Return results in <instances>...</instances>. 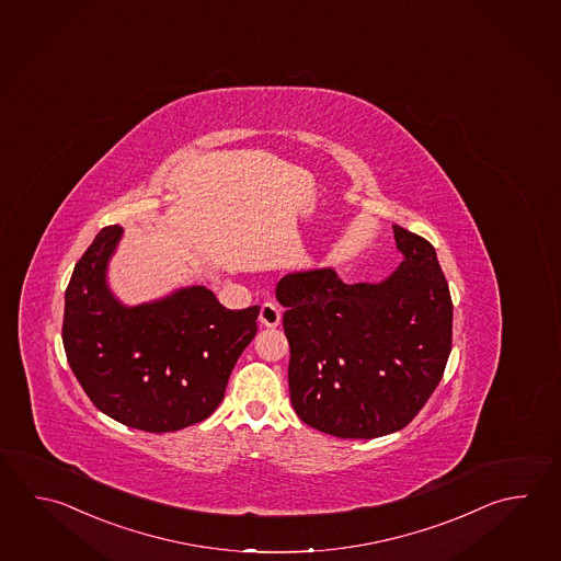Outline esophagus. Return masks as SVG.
Here are the masks:
<instances>
[{"label": "esophagus", "mask_w": 561, "mask_h": 561, "mask_svg": "<svg viewBox=\"0 0 561 561\" xmlns=\"http://www.w3.org/2000/svg\"><path fill=\"white\" fill-rule=\"evenodd\" d=\"M282 321V309L277 308L272 301H265L260 311V323L263 328H277Z\"/></svg>", "instance_id": "34e87169"}]
</instances>
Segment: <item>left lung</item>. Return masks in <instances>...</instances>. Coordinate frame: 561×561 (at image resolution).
I'll return each instance as SVG.
<instances>
[{"mask_svg":"<svg viewBox=\"0 0 561 561\" xmlns=\"http://www.w3.org/2000/svg\"><path fill=\"white\" fill-rule=\"evenodd\" d=\"M400 267L343 284L332 267L275 287L289 342V400L323 434L371 439L405 427L444 378L454 304L434 245L393 226Z\"/></svg>","mask_w":561,"mask_h":561,"instance_id":"8db88e82","label":"left lung"}]
</instances>
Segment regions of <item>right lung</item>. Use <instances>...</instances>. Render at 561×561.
Returning <instances> with one entry per match:
<instances>
[{
	"instance_id": "add662e5",
	"label": "right lung",
	"mask_w": 561,
	"mask_h": 561,
	"mask_svg": "<svg viewBox=\"0 0 561 561\" xmlns=\"http://www.w3.org/2000/svg\"><path fill=\"white\" fill-rule=\"evenodd\" d=\"M122 231L103 228L73 267L61 328L69 367L115 422L149 434L178 432L216 412L257 333L260 306L224 308L204 286L122 306L105 284Z\"/></svg>"
}]
</instances>
